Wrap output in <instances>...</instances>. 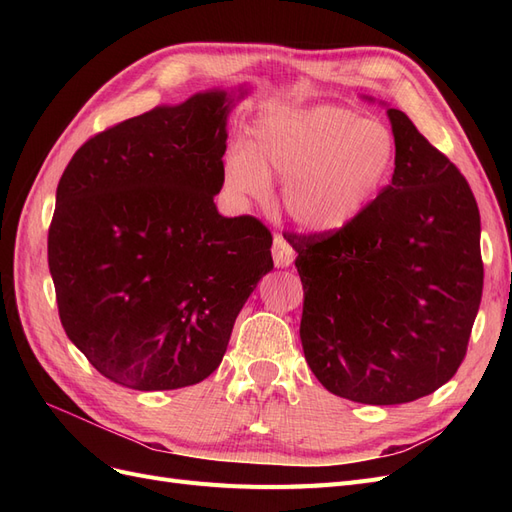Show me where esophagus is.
<instances>
[{
    "label": "esophagus",
    "instance_id": "esophagus-1",
    "mask_svg": "<svg viewBox=\"0 0 512 512\" xmlns=\"http://www.w3.org/2000/svg\"><path fill=\"white\" fill-rule=\"evenodd\" d=\"M273 262L275 267H290L292 260H294V250L292 245L282 237V235H275L273 237Z\"/></svg>",
    "mask_w": 512,
    "mask_h": 512
}]
</instances>
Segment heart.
<instances>
[{"label":"heart","mask_w":512,"mask_h":512,"mask_svg":"<svg viewBox=\"0 0 512 512\" xmlns=\"http://www.w3.org/2000/svg\"><path fill=\"white\" fill-rule=\"evenodd\" d=\"M395 164L397 138L386 123L312 106L262 117L252 149L239 145L226 156L224 179L232 192L265 200L269 173L280 175L290 220L309 232H337L376 203Z\"/></svg>","instance_id":"1"}]
</instances>
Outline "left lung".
Instances as JSON below:
<instances>
[{"mask_svg": "<svg viewBox=\"0 0 512 512\" xmlns=\"http://www.w3.org/2000/svg\"><path fill=\"white\" fill-rule=\"evenodd\" d=\"M393 181L359 220L297 235L301 344L324 389L369 406L440 389L466 356L483 297L480 213L459 168L389 108Z\"/></svg>", "mask_w": 512, "mask_h": 512, "instance_id": "8db88e82", "label": "left lung"}]
</instances>
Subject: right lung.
<instances>
[{"instance_id":"add662e5","label":"right lung","mask_w":512,"mask_h":512,"mask_svg":"<svg viewBox=\"0 0 512 512\" xmlns=\"http://www.w3.org/2000/svg\"><path fill=\"white\" fill-rule=\"evenodd\" d=\"M226 91L91 136L57 185L49 269L61 327L102 376L170 391L211 376L273 269L269 228L224 218Z\"/></svg>"}]
</instances>
